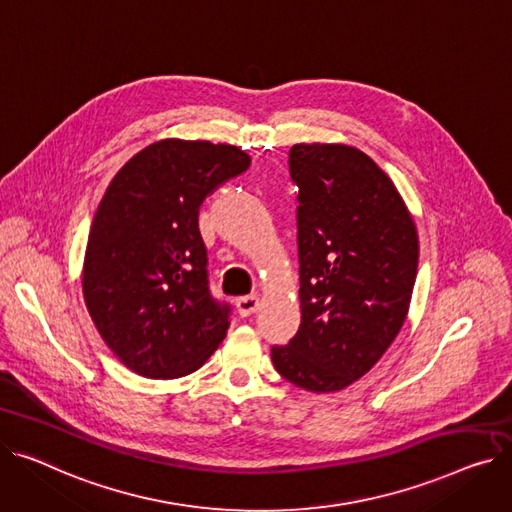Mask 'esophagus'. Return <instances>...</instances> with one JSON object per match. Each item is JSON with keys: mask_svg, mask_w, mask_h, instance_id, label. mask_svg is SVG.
<instances>
[{"mask_svg": "<svg viewBox=\"0 0 512 512\" xmlns=\"http://www.w3.org/2000/svg\"><path fill=\"white\" fill-rule=\"evenodd\" d=\"M236 309L241 313V317H251L259 309V296L257 294L241 296L236 300Z\"/></svg>", "mask_w": 512, "mask_h": 512, "instance_id": "1", "label": "esophagus"}]
</instances>
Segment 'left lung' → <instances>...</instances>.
Wrapping results in <instances>:
<instances>
[{"mask_svg":"<svg viewBox=\"0 0 512 512\" xmlns=\"http://www.w3.org/2000/svg\"><path fill=\"white\" fill-rule=\"evenodd\" d=\"M300 327L271 362L286 381L342 391L379 362L410 311L418 232L370 156L344 144H296Z\"/></svg>","mask_w":512,"mask_h":512,"instance_id":"left-lung-1","label":"left lung"}]
</instances>
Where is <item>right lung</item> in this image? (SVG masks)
Masks as SVG:
<instances>
[{"label": "right lung", "mask_w": 512, "mask_h": 512, "mask_svg": "<svg viewBox=\"0 0 512 512\" xmlns=\"http://www.w3.org/2000/svg\"><path fill=\"white\" fill-rule=\"evenodd\" d=\"M251 158L228 144L160 140L98 203L84 255L86 309L111 352L148 379H179L226 337L230 306L208 286L199 206Z\"/></svg>", "instance_id": "right-lung-1"}]
</instances>
